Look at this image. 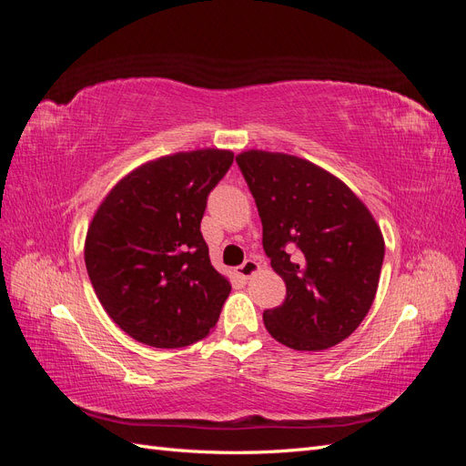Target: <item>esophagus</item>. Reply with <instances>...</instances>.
Segmentation results:
<instances>
[{
  "label": "esophagus",
  "mask_w": 466,
  "mask_h": 466,
  "mask_svg": "<svg viewBox=\"0 0 466 466\" xmlns=\"http://www.w3.org/2000/svg\"><path fill=\"white\" fill-rule=\"evenodd\" d=\"M260 270V266H258V262H255V260H245L241 266L237 268V276L238 278H243V279H248V278H252L255 276L257 272Z\"/></svg>",
  "instance_id": "1"
}]
</instances>
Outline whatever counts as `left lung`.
Listing matches in <instances>:
<instances>
[{"label":"left lung","mask_w":466,"mask_h":466,"mask_svg":"<svg viewBox=\"0 0 466 466\" xmlns=\"http://www.w3.org/2000/svg\"><path fill=\"white\" fill-rule=\"evenodd\" d=\"M237 165L257 202L262 247L286 281L266 309V330L288 348L319 351L342 342L375 299L385 241L370 209L340 178L286 153L250 149Z\"/></svg>","instance_id":"left-lung-1"}]
</instances>
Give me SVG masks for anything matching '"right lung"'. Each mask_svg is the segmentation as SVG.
Segmentation results:
<instances>
[{"mask_svg": "<svg viewBox=\"0 0 466 466\" xmlns=\"http://www.w3.org/2000/svg\"><path fill=\"white\" fill-rule=\"evenodd\" d=\"M231 163L228 149L167 155L126 175L98 206L86 238L87 274L134 340L185 348L216 327L231 286L211 266L200 221Z\"/></svg>", "mask_w": 466, "mask_h": 466, "instance_id": "right-lung-1", "label": "right lung"}]
</instances>
